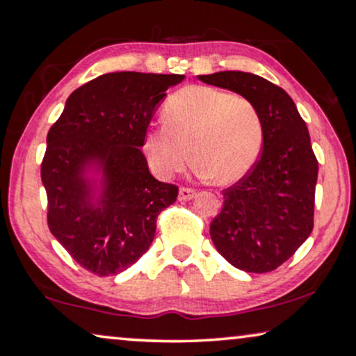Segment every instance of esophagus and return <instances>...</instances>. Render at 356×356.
<instances>
[{
  "instance_id": "1",
  "label": "esophagus",
  "mask_w": 356,
  "mask_h": 356,
  "mask_svg": "<svg viewBox=\"0 0 356 356\" xmlns=\"http://www.w3.org/2000/svg\"><path fill=\"white\" fill-rule=\"evenodd\" d=\"M196 196V191L191 188H179L178 193V199L179 201H191V199Z\"/></svg>"
}]
</instances>
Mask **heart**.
<instances>
[{"mask_svg":"<svg viewBox=\"0 0 356 356\" xmlns=\"http://www.w3.org/2000/svg\"><path fill=\"white\" fill-rule=\"evenodd\" d=\"M163 116L165 123L145 131L143 144L160 178L183 172L193 157L197 175L230 184L246 177L259 159L264 126L259 110L245 97L207 86L186 87L167 100Z\"/></svg>","mask_w":356,"mask_h":356,"instance_id":"heart-1","label":"heart"}]
</instances>
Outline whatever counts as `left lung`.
I'll list each match as a JSON object with an SVG mask.
<instances>
[{
  "instance_id": "obj_1",
  "label": "left lung",
  "mask_w": 356,
  "mask_h": 356,
  "mask_svg": "<svg viewBox=\"0 0 356 356\" xmlns=\"http://www.w3.org/2000/svg\"><path fill=\"white\" fill-rule=\"evenodd\" d=\"M197 79L245 97L261 113V157L246 177L223 191L211 238L236 269L270 272L293 256L313 232L318 160L308 128L291 97L264 77L220 71Z\"/></svg>"
}]
</instances>
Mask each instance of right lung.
Instances as JSON below:
<instances>
[{"label":"right lung","instance_id":"1","mask_svg":"<svg viewBox=\"0 0 356 356\" xmlns=\"http://www.w3.org/2000/svg\"><path fill=\"white\" fill-rule=\"evenodd\" d=\"M183 74H102L67 97L47 136L42 183L48 227L77 264L97 275L133 266L155 236L178 188L149 172L144 134Z\"/></svg>","mask_w":356,"mask_h":356}]
</instances>
